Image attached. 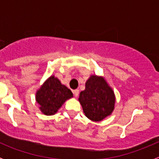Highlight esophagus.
I'll return each mask as SVG.
<instances>
[{"mask_svg":"<svg viewBox=\"0 0 159 159\" xmlns=\"http://www.w3.org/2000/svg\"><path fill=\"white\" fill-rule=\"evenodd\" d=\"M73 94H74V95H75V97H77L79 95V93H80V92H79V90L78 89H75L73 91Z\"/></svg>","mask_w":159,"mask_h":159,"instance_id":"1","label":"esophagus"}]
</instances>
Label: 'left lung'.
I'll return each mask as SVG.
<instances>
[{"label": "left lung", "instance_id": "left-lung-1", "mask_svg": "<svg viewBox=\"0 0 159 159\" xmlns=\"http://www.w3.org/2000/svg\"><path fill=\"white\" fill-rule=\"evenodd\" d=\"M79 101L88 119L101 121L113 111L116 99L103 79L92 75L86 82L85 90L80 94Z\"/></svg>", "mask_w": 159, "mask_h": 159}]
</instances>
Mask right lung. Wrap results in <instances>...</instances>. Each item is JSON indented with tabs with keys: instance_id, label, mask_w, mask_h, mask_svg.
Listing matches in <instances>:
<instances>
[{
	"instance_id": "add662e5",
	"label": "right lung",
	"mask_w": 159,
	"mask_h": 159,
	"mask_svg": "<svg viewBox=\"0 0 159 159\" xmlns=\"http://www.w3.org/2000/svg\"><path fill=\"white\" fill-rule=\"evenodd\" d=\"M72 95L71 90L62 85L58 79L51 76L36 92V102L44 115L51 116L57 113L63 103Z\"/></svg>"
}]
</instances>
